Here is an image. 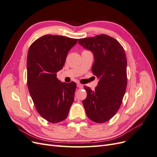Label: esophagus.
<instances>
[{
	"instance_id": "1",
	"label": "esophagus",
	"mask_w": 157,
	"mask_h": 157,
	"mask_svg": "<svg viewBox=\"0 0 157 157\" xmlns=\"http://www.w3.org/2000/svg\"><path fill=\"white\" fill-rule=\"evenodd\" d=\"M77 87H78V88H81L83 87V85L81 84L80 83H77Z\"/></svg>"
}]
</instances>
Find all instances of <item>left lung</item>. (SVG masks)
<instances>
[{
  "label": "left lung",
  "instance_id": "left-lung-1",
  "mask_svg": "<svg viewBox=\"0 0 157 157\" xmlns=\"http://www.w3.org/2000/svg\"><path fill=\"white\" fill-rule=\"evenodd\" d=\"M78 43L94 56L92 71L99 79L92 91L84 86L86 98L82 103L90 120L103 123L115 115L121 105L127 86V60L124 49L114 38L101 34L84 38Z\"/></svg>",
  "mask_w": 157,
  "mask_h": 157
}]
</instances>
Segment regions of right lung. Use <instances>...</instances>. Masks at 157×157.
Here are the masks:
<instances>
[{"mask_svg":"<svg viewBox=\"0 0 157 157\" xmlns=\"http://www.w3.org/2000/svg\"><path fill=\"white\" fill-rule=\"evenodd\" d=\"M78 39L46 35L33 42L27 54V86L37 112L58 123L67 118L77 84L61 82L57 72L63 68L69 51Z\"/></svg>","mask_w":157,"mask_h":157,"instance_id":"1","label":"right lung"}]
</instances>
